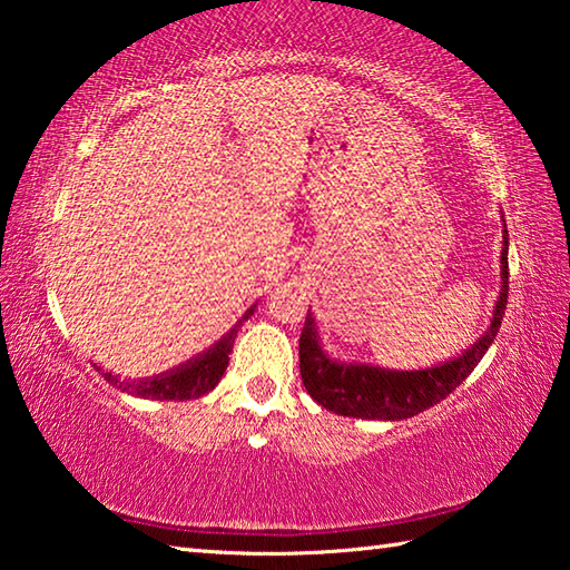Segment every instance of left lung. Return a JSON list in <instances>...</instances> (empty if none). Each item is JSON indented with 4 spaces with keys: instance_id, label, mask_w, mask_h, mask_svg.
Instances as JSON below:
<instances>
[{
    "instance_id": "left-lung-1",
    "label": "left lung",
    "mask_w": 570,
    "mask_h": 570,
    "mask_svg": "<svg viewBox=\"0 0 570 570\" xmlns=\"http://www.w3.org/2000/svg\"><path fill=\"white\" fill-rule=\"evenodd\" d=\"M507 233V230H503ZM509 235V233H507ZM503 235L501 253V295L493 309L491 325L484 337L461 357L436 364V367L419 372H392L370 367V364H340L330 360L317 345L315 320L307 313L303 335H299V377L307 394L325 410L357 416V419H384V422H400L419 412L429 410L452 394L464 382L479 360L484 357L489 345L499 335L503 309L509 299V238Z\"/></svg>"
}]
</instances>
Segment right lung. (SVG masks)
<instances>
[{
    "label": "right lung",
    "instance_id": "add662e5",
    "mask_svg": "<svg viewBox=\"0 0 570 570\" xmlns=\"http://www.w3.org/2000/svg\"><path fill=\"white\" fill-rule=\"evenodd\" d=\"M250 315H253V307L243 315V320H248ZM243 320L228 332V335L223 337V342H218L216 347L203 352L200 357L190 360L188 364H184V367L160 374V377L141 380V382H121L109 372H101L99 367L96 370L104 374V380H109L111 384L121 386L124 392L136 394V396H146V400H174V402L198 400V396L208 394L213 386L220 382L225 367H228V360H230L228 354L233 350L235 337H238V327L243 325Z\"/></svg>",
    "mask_w": 570,
    "mask_h": 570
}]
</instances>
